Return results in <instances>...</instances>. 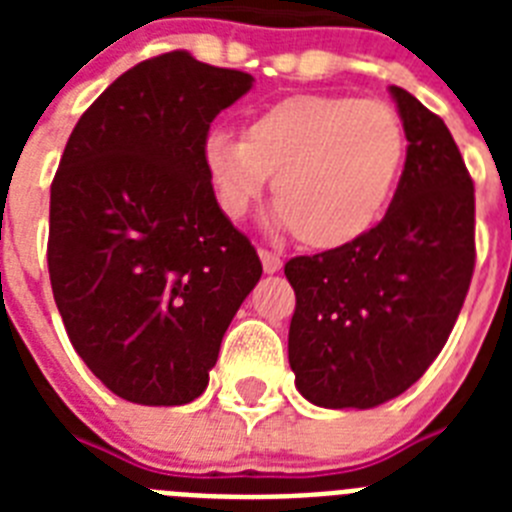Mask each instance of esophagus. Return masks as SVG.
Instances as JSON below:
<instances>
[{
    "label": "esophagus",
    "instance_id": "1",
    "mask_svg": "<svg viewBox=\"0 0 512 512\" xmlns=\"http://www.w3.org/2000/svg\"><path fill=\"white\" fill-rule=\"evenodd\" d=\"M259 259L261 264H264L266 274H277V271L282 269V259H279L274 251H269V248H259Z\"/></svg>",
    "mask_w": 512,
    "mask_h": 512
}]
</instances>
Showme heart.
Masks as SVG:
<instances>
[{"instance_id":"heart-1","label":"heart","mask_w":512,"mask_h":512,"mask_svg":"<svg viewBox=\"0 0 512 512\" xmlns=\"http://www.w3.org/2000/svg\"><path fill=\"white\" fill-rule=\"evenodd\" d=\"M405 128L392 104L343 94L279 99L243 128L202 146L217 205L241 220L274 176V223L307 248L346 246L382 217L405 161Z\"/></svg>"}]
</instances>
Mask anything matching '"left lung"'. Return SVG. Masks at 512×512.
<instances>
[{
	"instance_id": "left-lung-1",
	"label": "left lung",
	"mask_w": 512,
	"mask_h": 512,
	"mask_svg": "<svg viewBox=\"0 0 512 512\" xmlns=\"http://www.w3.org/2000/svg\"><path fill=\"white\" fill-rule=\"evenodd\" d=\"M408 156L382 223L284 266L297 307L289 366L320 408H377L449 341L474 274V184L438 115L390 87Z\"/></svg>"
}]
</instances>
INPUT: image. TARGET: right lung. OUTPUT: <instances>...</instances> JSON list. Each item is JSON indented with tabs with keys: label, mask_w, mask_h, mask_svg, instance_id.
Instances as JSON below:
<instances>
[{
	"label": "right lung",
	"mask_w": 512,
	"mask_h": 512,
	"mask_svg": "<svg viewBox=\"0 0 512 512\" xmlns=\"http://www.w3.org/2000/svg\"><path fill=\"white\" fill-rule=\"evenodd\" d=\"M253 76L171 51L76 122L51 184L48 271L71 346L138 405L205 392L261 261L215 200L202 146Z\"/></svg>",
	"instance_id": "obj_1"
}]
</instances>
